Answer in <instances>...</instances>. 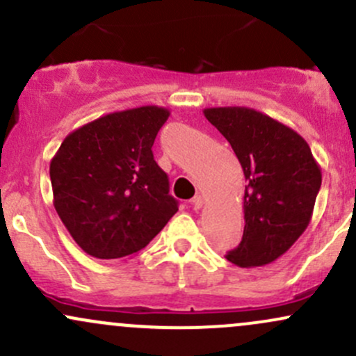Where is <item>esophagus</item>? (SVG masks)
I'll use <instances>...</instances> for the list:
<instances>
[{
	"label": "esophagus",
	"mask_w": 356,
	"mask_h": 356,
	"mask_svg": "<svg viewBox=\"0 0 356 356\" xmlns=\"http://www.w3.org/2000/svg\"><path fill=\"white\" fill-rule=\"evenodd\" d=\"M191 204H193L194 209H201L202 204H204V197H202V196L193 197V201H191Z\"/></svg>",
	"instance_id": "esophagus-1"
}]
</instances>
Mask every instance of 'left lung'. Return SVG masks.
I'll list each match as a JSON object with an SVG mask.
<instances>
[{"label": "left lung", "mask_w": 356, "mask_h": 356, "mask_svg": "<svg viewBox=\"0 0 356 356\" xmlns=\"http://www.w3.org/2000/svg\"><path fill=\"white\" fill-rule=\"evenodd\" d=\"M206 120L235 150L245 174V228L225 255L238 267H264L306 232L321 187V167L298 131L247 106L206 108Z\"/></svg>", "instance_id": "obj_1"}]
</instances>
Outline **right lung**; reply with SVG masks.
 <instances>
[{
  "instance_id": "1",
  "label": "right lung",
  "mask_w": 356,
  "mask_h": 356,
  "mask_svg": "<svg viewBox=\"0 0 356 356\" xmlns=\"http://www.w3.org/2000/svg\"><path fill=\"white\" fill-rule=\"evenodd\" d=\"M169 116L155 104L108 113L70 131L50 160L54 208L88 255H135L177 213L152 154Z\"/></svg>"
}]
</instances>
